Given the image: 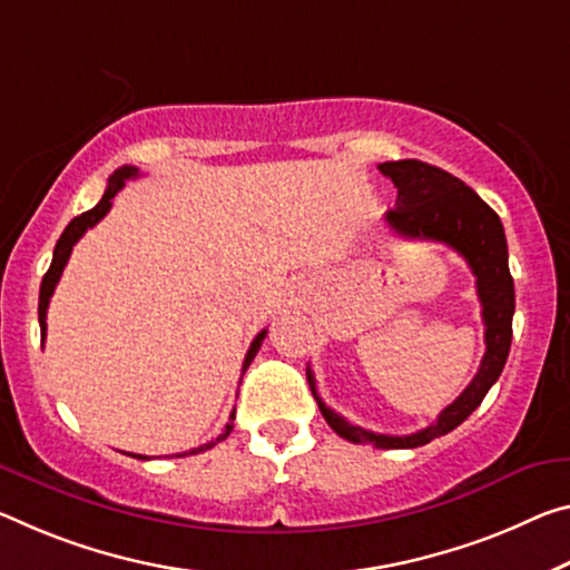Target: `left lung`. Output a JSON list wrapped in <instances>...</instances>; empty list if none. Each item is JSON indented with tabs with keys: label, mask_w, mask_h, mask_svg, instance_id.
Instances as JSON below:
<instances>
[{
	"label": "left lung",
	"mask_w": 570,
	"mask_h": 570,
	"mask_svg": "<svg viewBox=\"0 0 570 570\" xmlns=\"http://www.w3.org/2000/svg\"><path fill=\"white\" fill-rule=\"evenodd\" d=\"M377 169L399 187V200H395L393 210H387L385 223L403 238L446 243L466 261L476 276V296L482 304L487 345L480 373L474 375V381L464 387V393L454 403L439 413L436 423L409 433V436H387V433H373L355 426L324 405L309 367H306V381H309L312 395L317 399L324 421L342 439L375 449H415L464 423L476 405L484 401L487 391L497 383L510 355L514 284L508 266V240H504L500 215L472 187H466L462 179L449 175V171L419 159L383 161Z\"/></svg>",
	"instance_id": "left-lung-1"
}]
</instances>
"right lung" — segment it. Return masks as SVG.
Here are the masks:
<instances>
[{"instance_id": "add662e5", "label": "right lung", "mask_w": 570, "mask_h": 570, "mask_svg": "<svg viewBox=\"0 0 570 570\" xmlns=\"http://www.w3.org/2000/svg\"><path fill=\"white\" fill-rule=\"evenodd\" d=\"M137 175H139V169H137V167H121V169H116L114 175L108 177V187H106V193H104V197H101V203H98L96 207H90L88 213L78 215V218L70 220V223H68V228L62 230L60 240L56 243V250H52V264H50V268H48V274L42 276V284H40L38 317H40V337H42V342H45V334H48V322H45V317H48V304H50V296H52V292H56V286H58V282H60V274H62V268H66V264H68L70 250H73V246H76V243L80 240V236H83V233H86L88 228H94V225H96L98 220H101L108 210H111V205H114L111 200L116 197V193H119V189L124 187L126 179H131V177H137ZM264 337H266V330H264V332H258V334H256V340L250 342V347H248V352H246V360H243V373H246V370H248L250 360L256 357V352L261 350V342H264ZM233 419H236V411L230 413V421L225 423V431L220 433L218 439L207 441V444L193 449V451H189V454H200V451L213 449L215 444H220L223 439H228V433L233 431ZM129 456L149 459V456H141V454H129ZM177 456H185V454H177Z\"/></svg>"}]
</instances>
